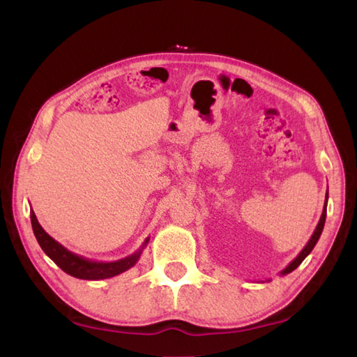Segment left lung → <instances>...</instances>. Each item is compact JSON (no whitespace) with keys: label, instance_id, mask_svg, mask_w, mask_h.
Segmentation results:
<instances>
[{"label":"left lung","instance_id":"8db88e82","mask_svg":"<svg viewBox=\"0 0 357 357\" xmlns=\"http://www.w3.org/2000/svg\"><path fill=\"white\" fill-rule=\"evenodd\" d=\"M327 202H328V190H327V199H325L324 202V210H322V216L319 219V222H317L316 225V230L314 233L312 234V238H310V241L307 242V245L302 248V252L294 257V259L287 265V267L280 271V275H288V273H291L293 270H296L299 267V265L302 264V261L305 259V257L312 253V250L314 248V245L317 244V241H319L321 234H322V230H324V225H325V218H327Z\"/></svg>","mask_w":357,"mask_h":357}]
</instances>
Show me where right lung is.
Listing matches in <instances>:
<instances>
[{"mask_svg": "<svg viewBox=\"0 0 357 357\" xmlns=\"http://www.w3.org/2000/svg\"><path fill=\"white\" fill-rule=\"evenodd\" d=\"M30 221H32L33 234L38 241V244H40V247L43 248V252L47 255L59 268L66 271L67 275L78 279H86V280H100V279L113 278L127 271L128 268H132L133 265L138 262L142 250L146 248V245L150 241V238H147L144 241V244L141 245L138 252L124 257V259L113 261V262H96L92 259H87V257L72 253L70 250H67L64 245L59 244L58 241L53 239L49 233H45V230L40 225V222H38L33 210H30Z\"/></svg>", "mask_w": 357, "mask_h": 357, "instance_id": "1", "label": "right lung"}]
</instances>
